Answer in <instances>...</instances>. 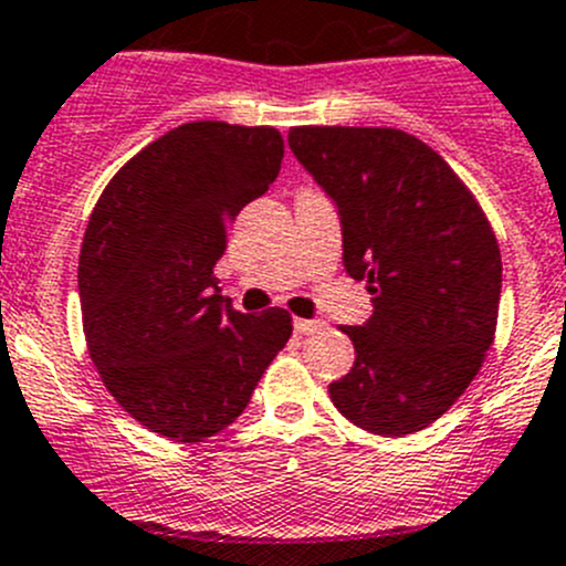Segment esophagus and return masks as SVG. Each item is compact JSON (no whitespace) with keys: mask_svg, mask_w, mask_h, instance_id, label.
I'll return each instance as SVG.
<instances>
[{"mask_svg":"<svg viewBox=\"0 0 566 566\" xmlns=\"http://www.w3.org/2000/svg\"><path fill=\"white\" fill-rule=\"evenodd\" d=\"M322 327L325 325H322L319 319H294V333H297V336H314Z\"/></svg>","mask_w":566,"mask_h":566,"instance_id":"34e87169","label":"esophagus"}]
</instances>
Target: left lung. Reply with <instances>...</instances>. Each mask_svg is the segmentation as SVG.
Listing matches in <instances>:
<instances>
[{
    "label": "left lung",
    "instance_id": "left-lung-1",
    "mask_svg": "<svg viewBox=\"0 0 566 566\" xmlns=\"http://www.w3.org/2000/svg\"><path fill=\"white\" fill-rule=\"evenodd\" d=\"M289 147L342 217L344 269L373 316L344 325L355 364L338 413L378 436L428 428L467 391L494 342L503 286L486 213L439 153L395 127H292Z\"/></svg>",
    "mask_w": 566,
    "mask_h": 566
}]
</instances>
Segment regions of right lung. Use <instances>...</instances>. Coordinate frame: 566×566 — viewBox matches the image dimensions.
Returning a JSON list of instances; mask_svg holds the SVG:
<instances>
[{
    "instance_id": "1",
    "label": "right lung",
    "mask_w": 566,
    "mask_h": 566,
    "mask_svg": "<svg viewBox=\"0 0 566 566\" xmlns=\"http://www.w3.org/2000/svg\"><path fill=\"white\" fill-rule=\"evenodd\" d=\"M274 127L188 122L127 160L80 250L88 355L113 400L171 441H202L247 408L292 336L283 308L224 305L213 266L228 224L274 182Z\"/></svg>"
}]
</instances>
